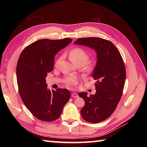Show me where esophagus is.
<instances>
[{"label": "esophagus", "instance_id": "34e87169", "mask_svg": "<svg viewBox=\"0 0 147 147\" xmlns=\"http://www.w3.org/2000/svg\"><path fill=\"white\" fill-rule=\"evenodd\" d=\"M78 94H77V93H75V92H73L72 93V94H71V97H78Z\"/></svg>", "mask_w": 147, "mask_h": 147}]
</instances>
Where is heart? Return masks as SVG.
Returning a JSON list of instances; mask_svg holds the SVG:
<instances>
[{"label": "heart", "instance_id": "heart-1", "mask_svg": "<svg viewBox=\"0 0 147 147\" xmlns=\"http://www.w3.org/2000/svg\"><path fill=\"white\" fill-rule=\"evenodd\" d=\"M63 56H61L56 59L55 63V66L58 65L60 61L63 59ZM69 57L73 63L77 67H82V68L84 70H90L92 67V63L88 62V60L90 59V55L88 53L82 48L77 47L74 48L69 53ZM78 79L77 77L72 76L67 77L65 79L64 82L67 86L74 87L78 83Z\"/></svg>", "mask_w": 147, "mask_h": 147}]
</instances>
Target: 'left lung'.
I'll list each match as a JSON object with an SVG mask.
<instances>
[{"instance_id": "obj_1", "label": "left lung", "mask_w": 147, "mask_h": 147, "mask_svg": "<svg viewBox=\"0 0 147 147\" xmlns=\"http://www.w3.org/2000/svg\"><path fill=\"white\" fill-rule=\"evenodd\" d=\"M75 44L94 49L97 63L92 74L96 81V92L88 96L87 92L78 96L84 100L80 113L85 121L97 123L111 116L121 99L126 80V69L121 54L113 43L99 37L79 38Z\"/></svg>"}]
</instances>
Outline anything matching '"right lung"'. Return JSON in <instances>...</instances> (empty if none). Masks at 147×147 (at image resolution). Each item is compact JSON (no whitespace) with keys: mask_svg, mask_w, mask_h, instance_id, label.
Returning <instances> with one entry per match:
<instances>
[{"mask_svg":"<svg viewBox=\"0 0 147 147\" xmlns=\"http://www.w3.org/2000/svg\"><path fill=\"white\" fill-rule=\"evenodd\" d=\"M72 41L70 38L38 40L26 47L18 61L16 78L21 98L30 113L41 121L57 119L70 99L67 89H48L45 77L53 69L56 53Z\"/></svg>","mask_w":147,"mask_h":147,"instance_id":"add662e5","label":"right lung"}]
</instances>
